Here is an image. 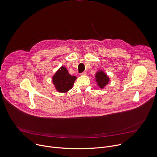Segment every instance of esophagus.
Here are the masks:
<instances>
[{
  "mask_svg": "<svg viewBox=\"0 0 157 157\" xmlns=\"http://www.w3.org/2000/svg\"><path fill=\"white\" fill-rule=\"evenodd\" d=\"M81 75H83V76H85V75H86V71H84V72H82V73L81 74Z\"/></svg>",
  "mask_w": 157,
  "mask_h": 157,
  "instance_id": "esophagus-1",
  "label": "esophagus"
}]
</instances>
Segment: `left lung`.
<instances>
[{
  "label": "left lung",
  "mask_w": 157,
  "mask_h": 157,
  "mask_svg": "<svg viewBox=\"0 0 157 157\" xmlns=\"http://www.w3.org/2000/svg\"><path fill=\"white\" fill-rule=\"evenodd\" d=\"M95 80L97 83L98 87L100 89H103L109 82L110 78L105 72L101 70H98V71L96 73Z\"/></svg>",
  "instance_id": "1"
}]
</instances>
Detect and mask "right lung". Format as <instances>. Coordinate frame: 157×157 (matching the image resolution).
<instances>
[{
  "label": "right lung",
  "mask_w": 157,
  "mask_h": 157,
  "mask_svg": "<svg viewBox=\"0 0 157 157\" xmlns=\"http://www.w3.org/2000/svg\"><path fill=\"white\" fill-rule=\"evenodd\" d=\"M76 78L70 75L65 67H61L52 76V82L59 92L65 93L73 87Z\"/></svg>",
  "instance_id": "obj_1"
}]
</instances>
